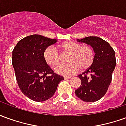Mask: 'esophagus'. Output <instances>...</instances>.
Returning <instances> with one entry per match:
<instances>
[{
    "mask_svg": "<svg viewBox=\"0 0 126 126\" xmlns=\"http://www.w3.org/2000/svg\"><path fill=\"white\" fill-rule=\"evenodd\" d=\"M64 79H68L71 78V77H69V76H64Z\"/></svg>",
    "mask_w": 126,
    "mask_h": 126,
    "instance_id": "esophagus-1",
    "label": "esophagus"
}]
</instances>
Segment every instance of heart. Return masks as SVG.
I'll use <instances>...</instances> for the list:
<instances>
[{
    "instance_id": "heart-1",
    "label": "heart",
    "mask_w": 126,
    "mask_h": 126,
    "mask_svg": "<svg viewBox=\"0 0 126 126\" xmlns=\"http://www.w3.org/2000/svg\"><path fill=\"white\" fill-rule=\"evenodd\" d=\"M63 53H67L66 62L68 64L56 68L55 71L62 75L75 74L80 70L84 71L93 64L95 58L93 48L75 41H68L58 45ZM43 58L47 64L56 67L60 64V57L58 52L52 47L45 48Z\"/></svg>"
}]
</instances>
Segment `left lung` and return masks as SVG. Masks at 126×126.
I'll return each mask as SVG.
<instances>
[{"label":"left lung","mask_w":126,"mask_h":126,"mask_svg":"<svg viewBox=\"0 0 126 126\" xmlns=\"http://www.w3.org/2000/svg\"><path fill=\"white\" fill-rule=\"evenodd\" d=\"M78 40L91 45L95 58L93 64L78 75L81 84L75 93L82 101L94 102L104 96L110 84L116 66L115 53L109 43L99 37L89 36Z\"/></svg>","instance_id":"1"}]
</instances>
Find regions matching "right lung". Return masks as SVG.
Returning <instances> with one entry per match:
<instances>
[{
    "instance_id": "1",
    "label": "right lung",
    "mask_w": 126,
    "mask_h": 126,
    "mask_svg": "<svg viewBox=\"0 0 126 126\" xmlns=\"http://www.w3.org/2000/svg\"><path fill=\"white\" fill-rule=\"evenodd\" d=\"M57 42L40 35L25 37L12 52V65L22 93L33 101L51 98L64 78L55 73L43 58L45 48Z\"/></svg>"
}]
</instances>
